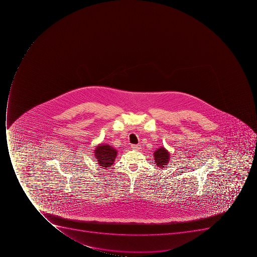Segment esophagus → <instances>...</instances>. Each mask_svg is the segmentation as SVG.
I'll list each match as a JSON object with an SVG mask.
<instances>
[{"label":"esophagus","instance_id":"1","mask_svg":"<svg viewBox=\"0 0 257 257\" xmlns=\"http://www.w3.org/2000/svg\"><path fill=\"white\" fill-rule=\"evenodd\" d=\"M131 149L132 150H138L141 149V146L140 145H132Z\"/></svg>","mask_w":257,"mask_h":257}]
</instances>
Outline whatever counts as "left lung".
Returning a JSON list of instances; mask_svg holds the SVG:
<instances>
[{"label": "left lung", "instance_id": "1", "mask_svg": "<svg viewBox=\"0 0 257 257\" xmlns=\"http://www.w3.org/2000/svg\"><path fill=\"white\" fill-rule=\"evenodd\" d=\"M156 166L158 167L164 168L167 165L170 160V153L164 147L159 148L154 153Z\"/></svg>", "mask_w": 257, "mask_h": 257}]
</instances>
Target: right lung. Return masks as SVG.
Here are the masks:
<instances>
[{
    "label": "right lung",
    "instance_id": "obj_1",
    "mask_svg": "<svg viewBox=\"0 0 257 257\" xmlns=\"http://www.w3.org/2000/svg\"><path fill=\"white\" fill-rule=\"evenodd\" d=\"M94 154L99 166L110 168L115 162L117 150L107 144H100L95 148Z\"/></svg>",
    "mask_w": 257,
    "mask_h": 257
}]
</instances>
